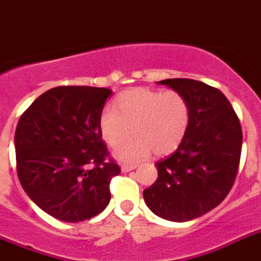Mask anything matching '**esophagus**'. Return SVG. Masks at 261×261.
I'll use <instances>...</instances> for the list:
<instances>
[{
	"instance_id": "34e87169",
	"label": "esophagus",
	"mask_w": 261,
	"mask_h": 261,
	"mask_svg": "<svg viewBox=\"0 0 261 261\" xmlns=\"http://www.w3.org/2000/svg\"><path fill=\"white\" fill-rule=\"evenodd\" d=\"M122 172H128L137 168V164H122Z\"/></svg>"
}]
</instances>
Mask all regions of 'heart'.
I'll use <instances>...</instances> for the list:
<instances>
[{
    "label": "heart",
    "instance_id": "b5f03b06",
    "mask_svg": "<svg viewBox=\"0 0 261 261\" xmlns=\"http://www.w3.org/2000/svg\"><path fill=\"white\" fill-rule=\"evenodd\" d=\"M117 110L106 107L99 126L111 147H117L135 131L134 141L115 150V156L122 162L141 161L151 150L156 155L171 154L185 139L191 119L190 102L175 90H128L117 98Z\"/></svg>",
    "mask_w": 261,
    "mask_h": 261
}]
</instances>
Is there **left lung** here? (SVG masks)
Returning <instances> with one entry per match:
<instances>
[{
    "instance_id": "left-lung-1",
    "label": "left lung",
    "mask_w": 261,
    "mask_h": 261,
    "mask_svg": "<svg viewBox=\"0 0 261 261\" xmlns=\"http://www.w3.org/2000/svg\"><path fill=\"white\" fill-rule=\"evenodd\" d=\"M158 83L187 98L191 119L174 154L156 162L158 179L143 196L155 215L188 222L215 208L231 191L242 154V124L216 87L187 78Z\"/></svg>"
}]
</instances>
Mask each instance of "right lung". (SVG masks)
Returning a JSON list of instances; mask_svg holds the SVG:
<instances>
[{
	"label": "right lung",
	"instance_id": "1",
	"mask_svg": "<svg viewBox=\"0 0 261 261\" xmlns=\"http://www.w3.org/2000/svg\"><path fill=\"white\" fill-rule=\"evenodd\" d=\"M110 89L58 86L39 95L15 128L21 186L39 208L63 222L106 208L120 167L102 139L99 120Z\"/></svg>",
	"mask_w": 261,
	"mask_h": 261
}]
</instances>
